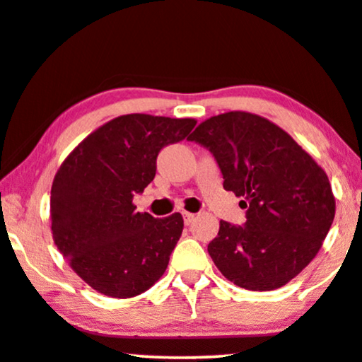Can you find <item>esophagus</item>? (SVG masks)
<instances>
[{
	"label": "esophagus",
	"instance_id": "1",
	"mask_svg": "<svg viewBox=\"0 0 362 362\" xmlns=\"http://www.w3.org/2000/svg\"><path fill=\"white\" fill-rule=\"evenodd\" d=\"M194 220H195V215H194V214H190V211H184V221H185V225H190Z\"/></svg>",
	"mask_w": 362,
	"mask_h": 362
}]
</instances>
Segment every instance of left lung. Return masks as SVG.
I'll use <instances>...</instances> for the list:
<instances>
[{"label": "left lung", "instance_id": "1", "mask_svg": "<svg viewBox=\"0 0 362 362\" xmlns=\"http://www.w3.org/2000/svg\"><path fill=\"white\" fill-rule=\"evenodd\" d=\"M189 141L214 153L225 190L247 209L245 226L220 221L209 245L216 268L245 290L285 286L316 257L334 220L326 172L290 134L245 110L204 120Z\"/></svg>", "mask_w": 362, "mask_h": 362}]
</instances>
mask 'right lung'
<instances>
[{"mask_svg":"<svg viewBox=\"0 0 362 362\" xmlns=\"http://www.w3.org/2000/svg\"><path fill=\"white\" fill-rule=\"evenodd\" d=\"M195 119L119 115L90 132L64 158L51 187V230L77 276L100 295L134 298L156 285L184 230L180 214L153 218L134 195L156 177L162 147Z\"/></svg>","mask_w":362,"mask_h":362,"instance_id":"add662e5","label":"right lung"}]
</instances>
